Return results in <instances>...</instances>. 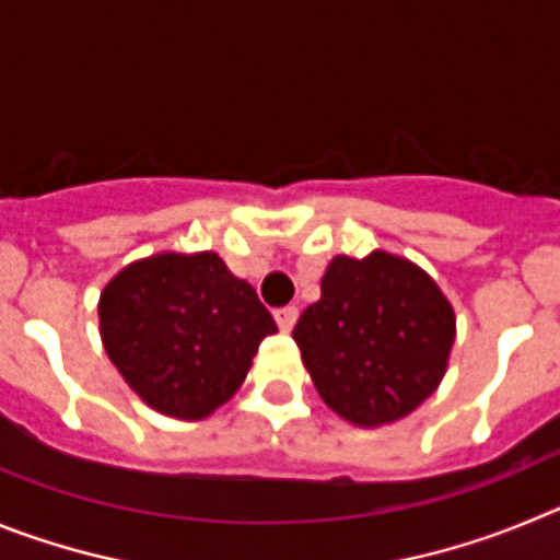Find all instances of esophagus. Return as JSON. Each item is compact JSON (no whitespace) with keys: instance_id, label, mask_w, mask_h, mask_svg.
Here are the masks:
<instances>
[{"instance_id":"1","label":"esophagus","mask_w":560,"mask_h":560,"mask_svg":"<svg viewBox=\"0 0 560 560\" xmlns=\"http://www.w3.org/2000/svg\"><path fill=\"white\" fill-rule=\"evenodd\" d=\"M296 316H300V311H296V305H283V308H277V311H275L277 325H280V330H285V334H289V330L294 328Z\"/></svg>"}]
</instances>
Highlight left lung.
Here are the masks:
<instances>
[{"mask_svg": "<svg viewBox=\"0 0 560 560\" xmlns=\"http://www.w3.org/2000/svg\"><path fill=\"white\" fill-rule=\"evenodd\" d=\"M294 341L323 400L355 427L407 418L446 375L454 308L420 266L389 252L334 257Z\"/></svg>", "mask_w": 560, "mask_h": 560, "instance_id": "1", "label": "left lung"}]
</instances>
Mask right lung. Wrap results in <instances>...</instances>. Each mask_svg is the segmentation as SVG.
I'll return each instance as SVG.
<instances>
[{
  "mask_svg": "<svg viewBox=\"0 0 560 560\" xmlns=\"http://www.w3.org/2000/svg\"><path fill=\"white\" fill-rule=\"evenodd\" d=\"M101 339L148 407L201 420L244 384L277 325L215 252H162L126 266L101 294Z\"/></svg>",
  "mask_w": 560,
  "mask_h": 560,
  "instance_id": "right-lung-1",
  "label": "right lung"
}]
</instances>
